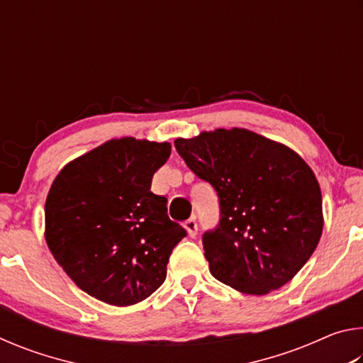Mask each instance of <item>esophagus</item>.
I'll return each mask as SVG.
<instances>
[{"instance_id": "34e87169", "label": "esophagus", "mask_w": 363, "mask_h": 363, "mask_svg": "<svg viewBox=\"0 0 363 363\" xmlns=\"http://www.w3.org/2000/svg\"><path fill=\"white\" fill-rule=\"evenodd\" d=\"M184 227H186V230L189 232L190 237H195L196 235V230H199V227H196V220L192 219H187L186 223H184Z\"/></svg>"}]
</instances>
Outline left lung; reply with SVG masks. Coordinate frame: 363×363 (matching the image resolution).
I'll return each mask as SVG.
<instances>
[{
  "mask_svg": "<svg viewBox=\"0 0 363 363\" xmlns=\"http://www.w3.org/2000/svg\"><path fill=\"white\" fill-rule=\"evenodd\" d=\"M174 145L219 196V225L201 240L213 277L256 296L288 284L323 230L322 192L309 164L245 128L177 138Z\"/></svg>",
  "mask_w": 363,
  "mask_h": 363,
  "instance_id": "1",
  "label": "left lung"
}]
</instances>
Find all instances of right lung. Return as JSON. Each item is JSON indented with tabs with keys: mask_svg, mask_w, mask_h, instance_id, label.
Wrapping results in <instances>:
<instances>
[{
	"mask_svg": "<svg viewBox=\"0 0 363 363\" xmlns=\"http://www.w3.org/2000/svg\"><path fill=\"white\" fill-rule=\"evenodd\" d=\"M169 143L110 139L72 160L52 181L45 238L54 259L84 293L104 303L138 304L162 286L186 229L150 192Z\"/></svg>",
	"mask_w": 363,
	"mask_h": 363,
	"instance_id": "obj_1",
	"label": "right lung"
}]
</instances>
